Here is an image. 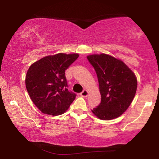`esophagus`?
I'll return each mask as SVG.
<instances>
[{
	"instance_id": "obj_1",
	"label": "esophagus",
	"mask_w": 159,
	"mask_h": 159,
	"mask_svg": "<svg viewBox=\"0 0 159 159\" xmlns=\"http://www.w3.org/2000/svg\"><path fill=\"white\" fill-rule=\"evenodd\" d=\"M80 95H81V96H82V97H87V96H88V90L84 89V90L82 91L81 93H80Z\"/></svg>"
}]
</instances>
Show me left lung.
Listing matches in <instances>:
<instances>
[{"instance_id": "1", "label": "left lung", "mask_w": 159, "mask_h": 159, "mask_svg": "<svg viewBox=\"0 0 159 159\" xmlns=\"http://www.w3.org/2000/svg\"><path fill=\"white\" fill-rule=\"evenodd\" d=\"M87 58L96 72L101 95V103L92 112L102 120L116 119L133 101L138 86L135 75L122 61L107 54Z\"/></svg>"}]
</instances>
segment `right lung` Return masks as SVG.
I'll return each instance as SVG.
<instances>
[{
	"label": "right lung",
	"instance_id": "obj_1",
	"mask_svg": "<svg viewBox=\"0 0 159 159\" xmlns=\"http://www.w3.org/2000/svg\"><path fill=\"white\" fill-rule=\"evenodd\" d=\"M78 57L77 53H60L45 56L30 66L26 88L32 102L43 114H64L75 99V93L67 89L65 70Z\"/></svg>",
	"mask_w": 159,
	"mask_h": 159
}]
</instances>
